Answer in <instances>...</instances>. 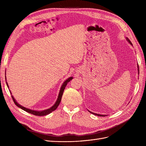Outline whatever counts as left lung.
Listing matches in <instances>:
<instances>
[{"mask_svg":"<svg viewBox=\"0 0 146 146\" xmlns=\"http://www.w3.org/2000/svg\"><path fill=\"white\" fill-rule=\"evenodd\" d=\"M127 41H129V43H130V44H131L132 45V44H131V41H130L129 40V39H128V38H127ZM138 74H139V66H138ZM90 112L91 113H92V114H96V115H97V116H106V115H102V114H96V113H92V112H91V111H90Z\"/></svg>","mask_w":146,"mask_h":146,"instance_id":"8db88e82","label":"left lung"}]
</instances>
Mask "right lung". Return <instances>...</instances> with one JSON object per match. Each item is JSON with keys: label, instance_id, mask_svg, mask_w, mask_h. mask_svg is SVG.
<instances>
[{"label": "right lung", "instance_id": "add662e5", "mask_svg": "<svg viewBox=\"0 0 146 146\" xmlns=\"http://www.w3.org/2000/svg\"><path fill=\"white\" fill-rule=\"evenodd\" d=\"M5 78H6V76H5ZM72 78H73L72 77H70V78H68L67 80H66L63 83L62 86H61V89H60V92H59V95H58V99H57V100H56V102H55V104H54V106H53V107H52L51 108H48V109H47V110H43V111H35V110H30V109H28V108H26L23 107V106H21V105H19V104H17V103L16 102V101L15 100V99H14V98H13V96H11L13 100V102H14L15 104H16V106H17V107H19V108H21L22 110H24V111H27V112H28V113H29L32 114H33V115H35V116H46V115H47V114L52 113V111H54V110H55L57 108V107H58V105H59V104H60V102H61V98H62V96H63V94L64 90V89H65V87H66V85H67L68 83L69 82H70V80H71ZM6 83H7V82H6ZM7 86L8 87V85L7 83Z\"/></svg>", "mask_w": 146, "mask_h": 146}]
</instances>
